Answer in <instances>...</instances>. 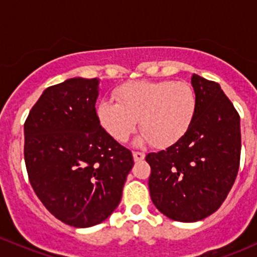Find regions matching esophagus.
<instances>
[{"mask_svg": "<svg viewBox=\"0 0 257 257\" xmlns=\"http://www.w3.org/2000/svg\"><path fill=\"white\" fill-rule=\"evenodd\" d=\"M133 158H134V161H142L144 160L145 154L140 153V151H133Z\"/></svg>", "mask_w": 257, "mask_h": 257, "instance_id": "1", "label": "esophagus"}]
</instances>
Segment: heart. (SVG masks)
Instances as JSON below:
<instances>
[{"instance_id": "heart-1", "label": "heart", "mask_w": 257, "mask_h": 257, "mask_svg": "<svg viewBox=\"0 0 257 257\" xmlns=\"http://www.w3.org/2000/svg\"><path fill=\"white\" fill-rule=\"evenodd\" d=\"M115 102L103 99L97 104L99 125L108 136L124 143L137 129H143L137 144L170 148L177 144L192 125L197 110L194 91L188 83L164 81H133L114 91Z\"/></svg>"}]
</instances>
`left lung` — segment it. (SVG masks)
I'll list each match as a JSON object with an SVG mask.
<instances>
[{"label":"left lung","mask_w":257,"mask_h":257,"mask_svg":"<svg viewBox=\"0 0 257 257\" xmlns=\"http://www.w3.org/2000/svg\"><path fill=\"white\" fill-rule=\"evenodd\" d=\"M197 99L192 125L172 147L148 154L150 197L172 220L204 219L221 206L240 164V117L219 83L193 74Z\"/></svg>","instance_id":"obj_1"}]
</instances>
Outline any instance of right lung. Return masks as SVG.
I'll use <instances>...</instances> for the list:
<instances>
[{"label":"right lung","instance_id":"right-lung-1","mask_svg":"<svg viewBox=\"0 0 257 257\" xmlns=\"http://www.w3.org/2000/svg\"><path fill=\"white\" fill-rule=\"evenodd\" d=\"M99 80L74 77L48 87L24 123L29 182L65 224L88 228L119 204L133 155L108 136L96 115Z\"/></svg>","mask_w":257,"mask_h":257}]
</instances>
